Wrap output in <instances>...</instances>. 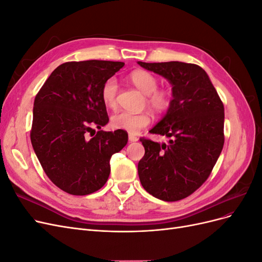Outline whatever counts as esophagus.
<instances>
[{
    "label": "esophagus",
    "instance_id": "obj_1",
    "mask_svg": "<svg viewBox=\"0 0 262 262\" xmlns=\"http://www.w3.org/2000/svg\"><path fill=\"white\" fill-rule=\"evenodd\" d=\"M129 141L130 142H137L138 138L136 136H133V134H129Z\"/></svg>",
    "mask_w": 262,
    "mask_h": 262
}]
</instances>
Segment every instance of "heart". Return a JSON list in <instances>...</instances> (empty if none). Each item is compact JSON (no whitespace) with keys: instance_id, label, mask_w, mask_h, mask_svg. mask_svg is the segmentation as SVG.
I'll return each instance as SVG.
<instances>
[{"instance_id":"1","label":"heart","mask_w":262,"mask_h":262,"mask_svg":"<svg viewBox=\"0 0 262 262\" xmlns=\"http://www.w3.org/2000/svg\"><path fill=\"white\" fill-rule=\"evenodd\" d=\"M131 83L146 95V104L153 113L161 114L170 105L171 94L167 90H157V78L144 70H136L129 76ZM119 84L115 77H110L101 87L100 97L105 106L116 108ZM149 123V117L144 114H132L128 112L117 113L112 117V126L117 130H123L130 134H136Z\"/></svg>"}]
</instances>
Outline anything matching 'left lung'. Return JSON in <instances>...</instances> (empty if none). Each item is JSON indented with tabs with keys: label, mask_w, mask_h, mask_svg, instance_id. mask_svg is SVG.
<instances>
[{
	"label": "left lung",
	"mask_w": 262,
	"mask_h": 262,
	"mask_svg": "<svg viewBox=\"0 0 262 262\" xmlns=\"http://www.w3.org/2000/svg\"><path fill=\"white\" fill-rule=\"evenodd\" d=\"M138 64L171 85L167 113L149 130L172 140L160 144L140 139L145 148L139 162L140 181L163 201H178L208 179L224 145V106L209 75L196 64L179 61Z\"/></svg>",
	"instance_id": "obj_1"
}]
</instances>
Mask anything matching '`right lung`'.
<instances>
[{"label": "right lung", "mask_w": 262, "mask_h": 262, "mask_svg": "<svg viewBox=\"0 0 262 262\" xmlns=\"http://www.w3.org/2000/svg\"><path fill=\"white\" fill-rule=\"evenodd\" d=\"M123 66L99 60L63 63L35 98L31 144L46 175L70 194L99 190L108 180L110 158L128 143L123 130H100L109 121L101 87Z\"/></svg>", "instance_id": "add662e5"}]
</instances>
